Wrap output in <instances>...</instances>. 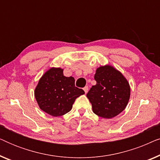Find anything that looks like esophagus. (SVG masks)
<instances>
[{
  "label": "esophagus",
  "mask_w": 160,
  "mask_h": 160,
  "mask_svg": "<svg viewBox=\"0 0 160 160\" xmlns=\"http://www.w3.org/2000/svg\"><path fill=\"white\" fill-rule=\"evenodd\" d=\"M88 90H89V87H87V86H86L84 88V92H85V94H87V92H88Z\"/></svg>",
  "instance_id": "1"
}]
</instances>
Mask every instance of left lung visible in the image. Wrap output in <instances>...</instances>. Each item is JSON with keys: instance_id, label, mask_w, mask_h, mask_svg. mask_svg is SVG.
<instances>
[{"instance_id": "1", "label": "left lung", "mask_w": 160, "mask_h": 160, "mask_svg": "<svg viewBox=\"0 0 160 160\" xmlns=\"http://www.w3.org/2000/svg\"><path fill=\"white\" fill-rule=\"evenodd\" d=\"M97 84L87 94L92 111L105 119L117 117L125 109L130 97L128 81L121 72L109 65L98 68Z\"/></svg>"}]
</instances>
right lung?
<instances>
[{"mask_svg":"<svg viewBox=\"0 0 160 160\" xmlns=\"http://www.w3.org/2000/svg\"><path fill=\"white\" fill-rule=\"evenodd\" d=\"M34 94L41 110L52 117H60L71 110L76 98L84 92L75 87L73 77H66L63 69L53 67L41 76Z\"/></svg>","mask_w":160,"mask_h":160,"instance_id":"right-lung-1","label":"right lung"}]
</instances>
